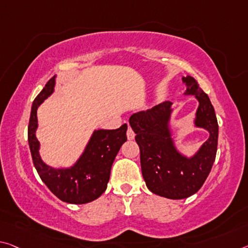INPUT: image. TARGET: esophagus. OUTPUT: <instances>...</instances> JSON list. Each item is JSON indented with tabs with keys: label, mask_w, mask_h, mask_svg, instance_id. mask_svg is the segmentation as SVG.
<instances>
[{
	"label": "esophagus",
	"mask_w": 248,
	"mask_h": 248,
	"mask_svg": "<svg viewBox=\"0 0 248 248\" xmlns=\"http://www.w3.org/2000/svg\"><path fill=\"white\" fill-rule=\"evenodd\" d=\"M127 138L128 140H132L133 138H135V132H133V130L131 128H128L127 130Z\"/></svg>",
	"instance_id": "1"
}]
</instances>
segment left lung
Instances as JSON below:
<instances>
[{"label": "left lung", "instance_id": "left-lung-1", "mask_svg": "<svg viewBox=\"0 0 248 248\" xmlns=\"http://www.w3.org/2000/svg\"><path fill=\"white\" fill-rule=\"evenodd\" d=\"M186 89L184 96H194L199 106L193 127L209 132V139L192 155L181 152L175 143L171 118L174 109L164 101L129 118L140 148L142 176L152 193L171 200L186 199L196 193L213 166L217 150L218 124L209 96L193 77H182Z\"/></svg>", "mask_w": 248, "mask_h": 248}]
</instances>
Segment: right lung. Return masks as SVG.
I'll list each match as a JSON object with an SVG mask.
<instances>
[{"label": "right lung", "mask_w": 248, "mask_h": 248, "mask_svg": "<svg viewBox=\"0 0 248 248\" xmlns=\"http://www.w3.org/2000/svg\"><path fill=\"white\" fill-rule=\"evenodd\" d=\"M57 75L46 82L45 87L33 101L29 124V144L33 163L43 182L62 202L85 204L99 198L107 188L110 171L121 145L127 141L128 125L113 130H93L87 144L70 167L55 168L43 161L36 138L38 128L37 109L53 95Z\"/></svg>", "instance_id": "right-lung-1"}]
</instances>
